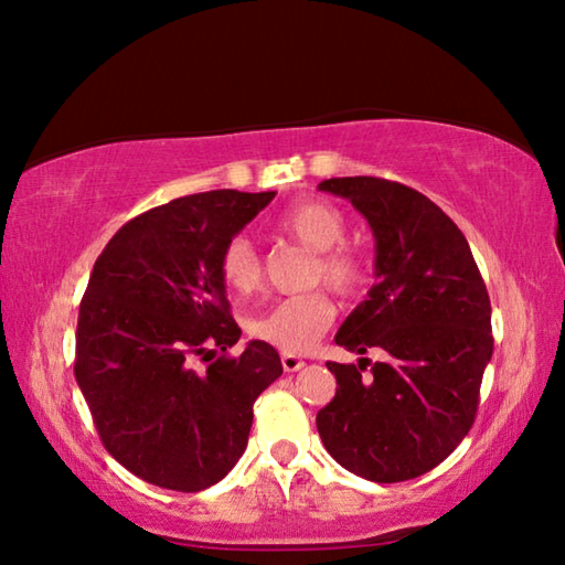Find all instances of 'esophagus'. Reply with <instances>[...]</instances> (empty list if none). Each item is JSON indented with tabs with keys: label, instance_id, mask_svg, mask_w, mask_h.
Instances as JSON below:
<instances>
[{
	"label": "esophagus",
	"instance_id": "esophagus-1",
	"mask_svg": "<svg viewBox=\"0 0 565 565\" xmlns=\"http://www.w3.org/2000/svg\"><path fill=\"white\" fill-rule=\"evenodd\" d=\"M281 366L291 374V371H299L303 366V359L296 356V353H281Z\"/></svg>",
	"mask_w": 565,
	"mask_h": 565
}]
</instances>
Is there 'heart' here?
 Wrapping results in <instances>:
<instances>
[{
	"label": "heart",
	"mask_w": 565,
	"mask_h": 565,
	"mask_svg": "<svg viewBox=\"0 0 565 565\" xmlns=\"http://www.w3.org/2000/svg\"><path fill=\"white\" fill-rule=\"evenodd\" d=\"M279 228L317 252L313 281H323L339 294H353L366 281V264L353 248L343 246L349 232L347 216L323 199H309L286 209ZM218 276L234 294H252L262 284V256L246 236H234L218 254ZM337 317L323 291L289 296L271 303L252 321V333L286 353H303L329 331Z\"/></svg>",
	"instance_id": "obj_1"
}]
</instances>
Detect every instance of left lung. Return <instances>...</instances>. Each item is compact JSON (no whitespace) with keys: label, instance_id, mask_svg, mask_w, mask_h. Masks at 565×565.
<instances>
[{"label":"left lung","instance_id":"1","mask_svg":"<svg viewBox=\"0 0 565 565\" xmlns=\"http://www.w3.org/2000/svg\"><path fill=\"white\" fill-rule=\"evenodd\" d=\"M319 189L349 199L376 238V284L337 343L386 353L359 366L327 363L337 396L317 414L319 436L347 471L408 481L471 431L493 353L489 291L461 228L420 191L379 177L327 179Z\"/></svg>","mask_w":565,"mask_h":565}]
</instances>
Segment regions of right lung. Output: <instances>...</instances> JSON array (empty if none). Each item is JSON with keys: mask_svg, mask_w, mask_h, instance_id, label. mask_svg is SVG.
Returning a JSON list of instances; mask_svg holds the SVG:
<instances>
[{"mask_svg": "<svg viewBox=\"0 0 565 565\" xmlns=\"http://www.w3.org/2000/svg\"><path fill=\"white\" fill-rule=\"evenodd\" d=\"M276 191H204L124 224L94 262L74 376L107 451L141 481L196 493L242 458L254 401L281 376L271 343L242 337L218 254ZM204 362V370L195 363Z\"/></svg>", "mask_w": 565, "mask_h": 565, "instance_id": "1", "label": "right lung"}]
</instances>
